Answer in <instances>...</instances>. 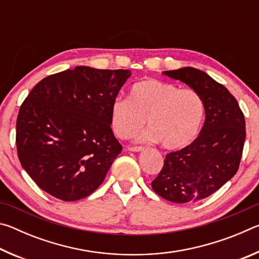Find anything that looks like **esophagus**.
Listing matches in <instances>:
<instances>
[{
	"instance_id": "obj_1",
	"label": "esophagus",
	"mask_w": 259,
	"mask_h": 259,
	"mask_svg": "<svg viewBox=\"0 0 259 259\" xmlns=\"http://www.w3.org/2000/svg\"><path fill=\"white\" fill-rule=\"evenodd\" d=\"M128 150L130 152H142V151H144V147L143 146H131L128 148Z\"/></svg>"
}]
</instances>
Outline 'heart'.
<instances>
[{
  "label": "heart",
  "instance_id": "heart-1",
  "mask_svg": "<svg viewBox=\"0 0 259 259\" xmlns=\"http://www.w3.org/2000/svg\"><path fill=\"white\" fill-rule=\"evenodd\" d=\"M204 103L198 91L146 78L131 87L130 97H117L111 106V125L117 137H133L146 123L143 140L160 142L166 150H179L198 136Z\"/></svg>",
  "mask_w": 259,
  "mask_h": 259
}]
</instances>
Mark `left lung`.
Wrapping results in <instances>:
<instances>
[{
	"instance_id": "obj_1",
	"label": "left lung",
	"mask_w": 259,
	"mask_h": 259,
	"mask_svg": "<svg viewBox=\"0 0 259 259\" xmlns=\"http://www.w3.org/2000/svg\"><path fill=\"white\" fill-rule=\"evenodd\" d=\"M198 91L205 121L194 142L166 154L152 182L156 194L175 203H194L218 191L238 171L245 139L244 115L226 88L194 67L163 72Z\"/></svg>"
}]
</instances>
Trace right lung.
<instances>
[{
	"mask_svg": "<svg viewBox=\"0 0 259 259\" xmlns=\"http://www.w3.org/2000/svg\"><path fill=\"white\" fill-rule=\"evenodd\" d=\"M129 69L77 66L35 85L17 117L16 144L36 185L63 201L95 192L122 151L111 128V106Z\"/></svg>",
	"mask_w": 259,
	"mask_h": 259,
	"instance_id": "obj_1",
	"label": "right lung"
}]
</instances>
